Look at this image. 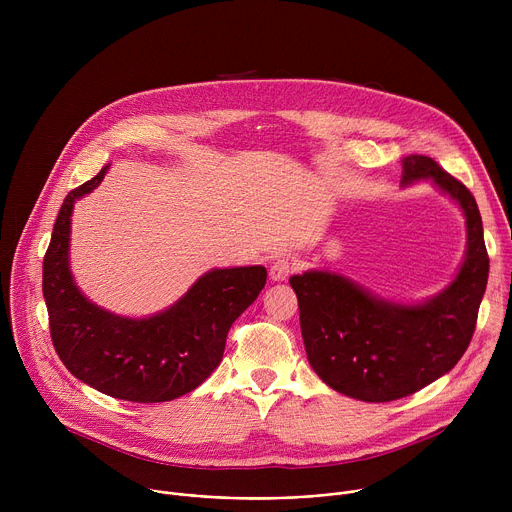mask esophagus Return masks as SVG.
<instances>
[{"mask_svg": "<svg viewBox=\"0 0 512 512\" xmlns=\"http://www.w3.org/2000/svg\"><path fill=\"white\" fill-rule=\"evenodd\" d=\"M291 273H294V261L287 259V257L275 259L271 269H269V275H271L273 281H285Z\"/></svg>", "mask_w": 512, "mask_h": 512, "instance_id": "esophagus-1", "label": "esophagus"}]
</instances>
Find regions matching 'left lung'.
Returning a JSON list of instances; mask_svg holds the SVG:
<instances>
[{"label": "left lung", "mask_w": 512, "mask_h": 512, "mask_svg": "<svg viewBox=\"0 0 512 512\" xmlns=\"http://www.w3.org/2000/svg\"><path fill=\"white\" fill-rule=\"evenodd\" d=\"M429 178L464 210L468 249L440 296L401 306L328 271L289 277L298 296L306 354L334 391L369 403L407 397L456 367L466 352L488 281L482 218L472 192L427 156L403 160V184Z\"/></svg>", "instance_id": "8db88e82"}]
</instances>
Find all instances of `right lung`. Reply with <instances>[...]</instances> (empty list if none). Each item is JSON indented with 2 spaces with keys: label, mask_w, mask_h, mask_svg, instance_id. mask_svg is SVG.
Wrapping results in <instances>:
<instances>
[{
  "label": "right lung",
  "mask_w": 512,
  "mask_h": 512,
  "mask_svg": "<svg viewBox=\"0 0 512 512\" xmlns=\"http://www.w3.org/2000/svg\"><path fill=\"white\" fill-rule=\"evenodd\" d=\"M109 166L70 190L58 210L42 265L50 338L64 367L93 389L133 403H162L190 393L221 364L233 322L267 281L261 265L214 269L170 310L131 320L91 304L68 269L75 200L101 184Z\"/></svg>",
  "instance_id": "right-lung-1"
}]
</instances>
